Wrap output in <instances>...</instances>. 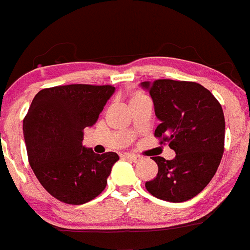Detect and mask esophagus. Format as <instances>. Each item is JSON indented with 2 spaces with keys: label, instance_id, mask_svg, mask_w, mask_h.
I'll use <instances>...</instances> for the list:
<instances>
[{
  "label": "esophagus",
  "instance_id": "34e87169",
  "mask_svg": "<svg viewBox=\"0 0 250 250\" xmlns=\"http://www.w3.org/2000/svg\"><path fill=\"white\" fill-rule=\"evenodd\" d=\"M124 156L125 159H127V160H130V161H132V163H138V161H141V156H138V155H135V154H128V153H126V154H124Z\"/></svg>",
  "mask_w": 250,
  "mask_h": 250
}]
</instances>
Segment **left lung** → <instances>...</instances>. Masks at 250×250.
Wrapping results in <instances>:
<instances>
[{
  "label": "left lung",
  "instance_id": "8db88e82",
  "mask_svg": "<svg viewBox=\"0 0 250 250\" xmlns=\"http://www.w3.org/2000/svg\"><path fill=\"white\" fill-rule=\"evenodd\" d=\"M141 86L150 95L160 120L154 135L176 151L172 160L153 156L159 171L146 183V190L164 201H188L207 187L219 167L225 140L223 108L195 82L158 79Z\"/></svg>",
  "mask_w": 250,
  "mask_h": 250
}]
</instances>
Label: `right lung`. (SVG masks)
<instances>
[{
	"mask_svg": "<svg viewBox=\"0 0 250 250\" xmlns=\"http://www.w3.org/2000/svg\"><path fill=\"white\" fill-rule=\"evenodd\" d=\"M114 91L112 85L71 84L41 90L32 100L22 125L29 163L59 201L83 205L106 188L119 156L100 155L82 142Z\"/></svg>",
	"mask_w": 250,
	"mask_h": 250,
	"instance_id": "right-lung-1",
	"label": "right lung"
}]
</instances>
